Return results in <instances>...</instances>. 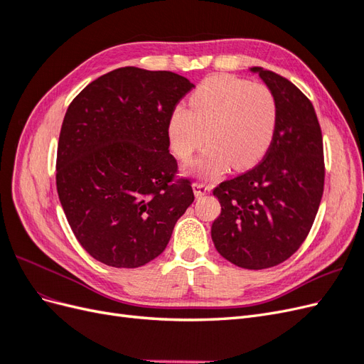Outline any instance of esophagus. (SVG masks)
<instances>
[{
	"instance_id": "esophagus-1",
	"label": "esophagus",
	"mask_w": 364,
	"mask_h": 364,
	"mask_svg": "<svg viewBox=\"0 0 364 364\" xmlns=\"http://www.w3.org/2000/svg\"><path fill=\"white\" fill-rule=\"evenodd\" d=\"M193 190H194V194L197 197H202V196H205L208 193H211V186L203 183V182H194L193 183Z\"/></svg>"
}]
</instances>
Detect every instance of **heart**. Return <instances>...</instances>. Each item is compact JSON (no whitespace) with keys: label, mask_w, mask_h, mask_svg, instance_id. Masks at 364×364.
I'll list each match as a JSON object with an SVG mask.
<instances>
[{"label":"heart","mask_w":364,"mask_h":364,"mask_svg":"<svg viewBox=\"0 0 364 364\" xmlns=\"http://www.w3.org/2000/svg\"><path fill=\"white\" fill-rule=\"evenodd\" d=\"M278 119L277 100L267 86L234 75L203 80L190 97V107L176 106L168 118L167 135L181 161H190L209 146L190 167L199 178L214 179L226 168L245 170L267 151Z\"/></svg>","instance_id":"heart-1"}]
</instances>
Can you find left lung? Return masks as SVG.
Wrapping results in <instances>:
<instances>
[{"label": "left lung", "instance_id": "8db88e82", "mask_svg": "<svg viewBox=\"0 0 364 364\" xmlns=\"http://www.w3.org/2000/svg\"><path fill=\"white\" fill-rule=\"evenodd\" d=\"M278 107L273 139L252 170L220 183L222 213L211 237L220 255L238 267L261 270L289 259L302 246L323 194L322 130L311 102L285 77L262 70Z\"/></svg>", "mask_w": 364, "mask_h": 364}]
</instances>
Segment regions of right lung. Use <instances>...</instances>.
Listing matches in <instances>:
<instances>
[{
    "mask_svg": "<svg viewBox=\"0 0 364 364\" xmlns=\"http://www.w3.org/2000/svg\"><path fill=\"white\" fill-rule=\"evenodd\" d=\"M194 85L124 67L91 82L65 114L58 194L77 241L106 266L135 269L167 247L194 193L178 178L167 123Z\"/></svg>",
    "mask_w": 364,
    "mask_h": 364,
    "instance_id": "add662e5",
    "label": "right lung"
}]
</instances>
